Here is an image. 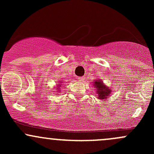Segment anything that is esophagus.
<instances>
[{
	"mask_svg": "<svg viewBox=\"0 0 154 154\" xmlns=\"http://www.w3.org/2000/svg\"><path fill=\"white\" fill-rule=\"evenodd\" d=\"M77 80H78L80 82H83V80H85V77H80L77 78Z\"/></svg>",
	"mask_w": 154,
	"mask_h": 154,
	"instance_id": "obj_1",
	"label": "esophagus"
}]
</instances>
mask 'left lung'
I'll use <instances>...</instances> for the list:
<instances>
[{"mask_svg": "<svg viewBox=\"0 0 154 154\" xmlns=\"http://www.w3.org/2000/svg\"><path fill=\"white\" fill-rule=\"evenodd\" d=\"M94 86L97 89H96V92L98 94V97L100 100H104L105 99L108 98L109 94L111 93V89L110 88L107 87L103 84L101 80L100 79H96L95 81L93 82Z\"/></svg>", "mask_w": 154, "mask_h": 154, "instance_id": "1", "label": "left lung"}]
</instances>
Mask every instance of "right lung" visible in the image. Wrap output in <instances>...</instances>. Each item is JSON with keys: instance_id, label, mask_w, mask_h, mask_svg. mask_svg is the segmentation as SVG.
<instances>
[{"instance_id": "add662e5", "label": "right lung", "mask_w": 154, "mask_h": 154, "mask_svg": "<svg viewBox=\"0 0 154 154\" xmlns=\"http://www.w3.org/2000/svg\"><path fill=\"white\" fill-rule=\"evenodd\" d=\"M61 82H62V81H60V84H59V86H58V88H57V89H58V91H59V89H60V86H61V84H62V83H61Z\"/></svg>"}]
</instances>
